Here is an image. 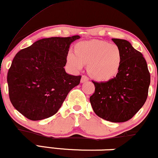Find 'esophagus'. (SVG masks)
Here are the masks:
<instances>
[{"mask_svg":"<svg viewBox=\"0 0 158 158\" xmlns=\"http://www.w3.org/2000/svg\"><path fill=\"white\" fill-rule=\"evenodd\" d=\"M88 80H89V79H88V77H87V76L83 75L82 77H81V83L85 82V81H88Z\"/></svg>","mask_w":158,"mask_h":158,"instance_id":"34e87169","label":"esophagus"}]
</instances>
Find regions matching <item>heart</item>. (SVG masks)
<instances>
[{
    "mask_svg": "<svg viewBox=\"0 0 158 158\" xmlns=\"http://www.w3.org/2000/svg\"><path fill=\"white\" fill-rule=\"evenodd\" d=\"M67 61L76 71L88 64V72L92 77L99 81H108L118 73L122 54L117 45L94 40L78 44L77 52L70 50Z\"/></svg>",
    "mask_w": 158,
    "mask_h": 158,
    "instance_id": "heart-1",
    "label": "heart"
}]
</instances>
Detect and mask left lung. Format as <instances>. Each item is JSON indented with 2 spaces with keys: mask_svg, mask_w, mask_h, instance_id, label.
I'll return each mask as SVG.
<instances>
[{
  "mask_svg": "<svg viewBox=\"0 0 158 158\" xmlns=\"http://www.w3.org/2000/svg\"><path fill=\"white\" fill-rule=\"evenodd\" d=\"M122 54L116 77L106 82L93 81L95 92L90 97L98 117L113 123L129 120L142 108L148 97L150 73L140 52L124 39H112Z\"/></svg>",
  "mask_w": 158,
  "mask_h": 158,
  "instance_id": "obj_1",
  "label": "left lung"
}]
</instances>
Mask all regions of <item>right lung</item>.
<instances>
[{
    "mask_svg": "<svg viewBox=\"0 0 158 158\" xmlns=\"http://www.w3.org/2000/svg\"><path fill=\"white\" fill-rule=\"evenodd\" d=\"M79 35L51 37L21 50L7 74L12 106L30 120H41L57 113L81 76L65 72L70 45Z\"/></svg>",
    "mask_w": 158,
    "mask_h": 158,
    "instance_id": "1",
    "label": "right lung"
}]
</instances>
